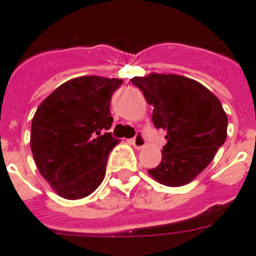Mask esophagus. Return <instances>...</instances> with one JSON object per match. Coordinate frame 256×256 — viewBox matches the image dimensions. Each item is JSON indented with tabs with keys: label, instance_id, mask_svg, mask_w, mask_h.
I'll use <instances>...</instances> for the list:
<instances>
[{
	"label": "esophagus",
	"instance_id": "obj_1",
	"mask_svg": "<svg viewBox=\"0 0 256 256\" xmlns=\"http://www.w3.org/2000/svg\"><path fill=\"white\" fill-rule=\"evenodd\" d=\"M131 144L134 145V148L142 149V148H144L145 144H146V140H145V138L142 134H138L136 136L131 140Z\"/></svg>",
	"mask_w": 256,
	"mask_h": 256
}]
</instances>
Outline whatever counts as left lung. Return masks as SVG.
Returning <instances> with one entry per match:
<instances>
[{"label":"left lung","instance_id":"left-lung-1","mask_svg":"<svg viewBox=\"0 0 256 256\" xmlns=\"http://www.w3.org/2000/svg\"><path fill=\"white\" fill-rule=\"evenodd\" d=\"M153 106L152 120L166 131L162 160L148 174L156 182L184 186L202 174L227 138V114L200 82L174 74L152 72L131 79Z\"/></svg>","mask_w":256,"mask_h":256}]
</instances>
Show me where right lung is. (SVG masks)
Here are the masks:
<instances>
[{
  "instance_id": "1",
  "label": "right lung",
  "mask_w": 256,
  "mask_h": 256,
  "mask_svg": "<svg viewBox=\"0 0 256 256\" xmlns=\"http://www.w3.org/2000/svg\"><path fill=\"white\" fill-rule=\"evenodd\" d=\"M122 79L80 76L60 85L32 121L30 148L38 171L57 195L88 196L102 184L108 154L120 140L112 126L111 96Z\"/></svg>"
}]
</instances>
